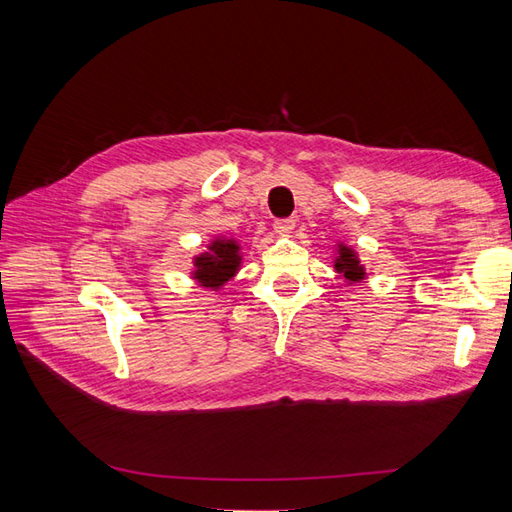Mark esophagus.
I'll use <instances>...</instances> for the list:
<instances>
[{
  "label": "esophagus",
  "instance_id": "34e87169",
  "mask_svg": "<svg viewBox=\"0 0 512 512\" xmlns=\"http://www.w3.org/2000/svg\"><path fill=\"white\" fill-rule=\"evenodd\" d=\"M295 220H292V217H286V220H277L275 222V231L279 233V235H290L292 231H295Z\"/></svg>",
  "mask_w": 512,
  "mask_h": 512
}]
</instances>
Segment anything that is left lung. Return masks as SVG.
I'll return each instance as SVG.
<instances>
[{"label": "left lung", "instance_id": "1", "mask_svg": "<svg viewBox=\"0 0 512 512\" xmlns=\"http://www.w3.org/2000/svg\"><path fill=\"white\" fill-rule=\"evenodd\" d=\"M334 270L339 275H343V279L347 284H358V281H363L367 277L365 273V266L361 264V259H358L356 250L350 248L347 244H336V257H334Z\"/></svg>", "mask_w": 512, "mask_h": 512}]
</instances>
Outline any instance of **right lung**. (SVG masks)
<instances>
[{"label":"right lung","instance_id":"obj_1","mask_svg":"<svg viewBox=\"0 0 512 512\" xmlns=\"http://www.w3.org/2000/svg\"><path fill=\"white\" fill-rule=\"evenodd\" d=\"M239 266H242V246L237 244V239L215 237L204 253L193 257L191 279L202 288L220 290L228 279L237 275Z\"/></svg>","mask_w":512,"mask_h":512}]
</instances>
